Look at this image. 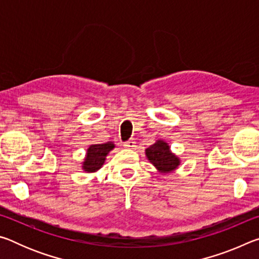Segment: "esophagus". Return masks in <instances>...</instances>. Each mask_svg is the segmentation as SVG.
Segmentation results:
<instances>
[{
	"label": "esophagus",
	"mask_w": 259,
	"mask_h": 259,
	"mask_svg": "<svg viewBox=\"0 0 259 259\" xmlns=\"http://www.w3.org/2000/svg\"><path fill=\"white\" fill-rule=\"evenodd\" d=\"M123 146H124L125 148H131V150H135L136 146H137V145H136V142H135L134 139H129L128 142H125V143L123 144Z\"/></svg>",
	"instance_id": "34e87169"
}]
</instances>
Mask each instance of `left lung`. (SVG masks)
I'll return each mask as SVG.
<instances>
[{"mask_svg": "<svg viewBox=\"0 0 259 259\" xmlns=\"http://www.w3.org/2000/svg\"><path fill=\"white\" fill-rule=\"evenodd\" d=\"M145 153L147 159L161 174L171 172L181 164L179 157L170 151L168 143L163 142V140H156L153 145L146 148Z\"/></svg>", "mask_w": 259, "mask_h": 259, "instance_id": "obj_1", "label": "left lung"}]
</instances>
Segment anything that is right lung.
<instances>
[{
  "instance_id": "add662e5",
  "label": "right lung",
  "mask_w": 259,
  "mask_h": 259,
  "mask_svg": "<svg viewBox=\"0 0 259 259\" xmlns=\"http://www.w3.org/2000/svg\"><path fill=\"white\" fill-rule=\"evenodd\" d=\"M115 145L112 142L104 144H94L87 150L85 159L83 161L82 169L87 172H95L102 168L106 156Z\"/></svg>"
}]
</instances>
